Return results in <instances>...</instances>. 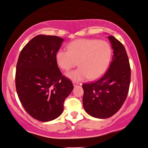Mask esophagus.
<instances>
[{
  "label": "esophagus",
  "mask_w": 148,
  "mask_h": 148,
  "mask_svg": "<svg viewBox=\"0 0 148 148\" xmlns=\"http://www.w3.org/2000/svg\"><path fill=\"white\" fill-rule=\"evenodd\" d=\"M79 82H78V81H73V85H74V86H77V85H79Z\"/></svg>",
  "instance_id": "obj_1"
}]
</instances>
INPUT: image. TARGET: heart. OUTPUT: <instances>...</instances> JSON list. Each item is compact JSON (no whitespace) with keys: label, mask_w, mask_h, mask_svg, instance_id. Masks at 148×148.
<instances>
[{"label":"heart","mask_w":148,"mask_h":148,"mask_svg":"<svg viewBox=\"0 0 148 148\" xmlns=\"http://www.w3.org/2000/svg\"><path fill=\"white\" fill-rule=\"evenodd\" d=\"M67 50H59L56 59L64 71L74 68L78 64L79 68L67 74L74 81L97 79L106 72L111 60V46L97 39L76 40L69 44Z\"/></svg>","instance_id":"obj_1"}]
</instances>
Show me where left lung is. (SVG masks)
Returning <instances> with one entry per match:
<instances>
[{
  "label": "left lung",
  "mask_w": 148,
  "mask_h": 148,
  "mask_svg": "<svg viewBox=\"0 0 148 148\" xmlns=\"http://www.w3.org/2000/svg\"><path fill=\"white\" fill-rule=\"evenodd\" d=\"M108 39L113 56L108 71L97 81L82 86L85 111L101 119L110 118L120 110L126 100L131 81L130 61L125 47L112 35Z\"/></svg>",
  "instance_id": "8db88e82"
}]
</instances>
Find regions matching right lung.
Instances as JSON below:
<instances>
[{"mask_svg":"<svg viewBox=\"0 0 148 148\" xmlns=\"http://www.w3.org/2000/svg\"><path fill=\"white\" fill-rule=\"evenodd\" d=\"M63 40L53 35H37L18 56L16 92L25 111L39 121L60 116L64 99L74 88L72 81L62 74L56 59Z\"/></svg>","mask_w":148,"mask_h":148,"instance_id":"obj_1","label":"right lung"}]
</instances>
